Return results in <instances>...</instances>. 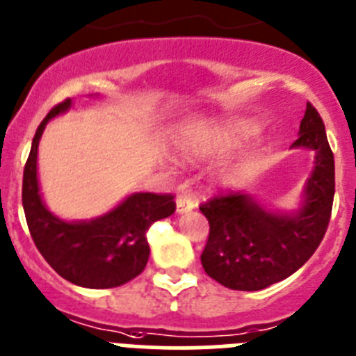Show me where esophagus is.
Instances as JSON below:
<instances>
[{"instance_id":"34e87169","label":"esophagus","mask_w":356,"mask_h":356,"mask_svg":"<svg viewBox=\"0 0 356 356\" xmlns=\"http://www.w3.org/2000/svg\"><path fill=\"white\" fill-rule=\"evenodd\" d=\"M175 204H177V213H186V211H191L195 207V202L190 195L181 193L175 198Z\"/></svg>"}]
</instances>
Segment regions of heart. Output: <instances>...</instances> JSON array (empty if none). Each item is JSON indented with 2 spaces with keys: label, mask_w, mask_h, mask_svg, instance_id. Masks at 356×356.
I'll use <instances>...</instances> for the list:
<instances>
[{
  "label": "heart",
  "mask_w": 356,
  "mask_h": 356,
  "mask_svg": "<svg viewBox=\"0 0 356 356\" xmlns=\"http://www.w3.org/2000/svg\"><path fill=\"white\" fill-rule=\"evenodd\" d=\"M239 133H241V129L222 127V129H213L204 134H188V136L182 138L179 150H181V154L186 156V158H197V156L211 154L214 150H220L229 145ZM243 172H245V165L241 161H230L222 166L220 175H222L223 181L229 182L234 181V179H238Z\"/></svg>",
  "instance_id": "1"
}]
</instances>
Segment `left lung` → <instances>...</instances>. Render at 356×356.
<instances>
[{
	"label": "left lung",
	"mask_w": 356,
	"mask_h": 356,
	"mask_svg": "<svg viewBox=\"0 0 356 356\" xmlns=\"http://www.w3.org/2000/svg\"><path fill=\"white\" fill-rule=\"evenodd\" d=\"M293 147L316 152V166L296 214L264 211L248 195L222 191L200 204L209 236L200 255L204 271L234 291H259L300 270L328 229L335 193L334 152L318 110L307 102Z\"/></svg>",
	"instance_id": "1"
}]
</instances>
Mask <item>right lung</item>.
I'll list each match as a JSON object with an SVG mask.
<instances>
[{
	"instance_id": "add662e5",
	"label": "right lung",
	"mask_w": 356,
	"mask_h": 356,
	"mask_svg": "<svg viewBox=\"0 0 356 356\" xmlns=\"http://www.w3.org/2000/svg\"><path fill=\"white\" fill-rule=\"evenodd\" d=\"M70 99L51 108L37 127L22 175V207L31 239L60 277L88 289L118 287L138 277L149 261L147 230L174 214L172 193H134L92 222H63L38 193L37 149L47 120L69 110Z\"/></svg>"
}]
</instances>
